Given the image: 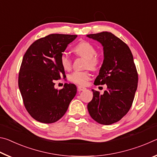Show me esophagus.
I'll use <instances>...</instances> for the list:
<instances>
[{
    "label": "esophagus",
    "mask_w": 157,
    "mask_h": 157,
    "mask_svg": "<svg viewBox=\"0 0 157 157\" xmlns=\"http://www.w3.org/2000/svg\"><path fill=\"white\" fill-rule=\"evenodd\" d=\"M78 91H84V90H86V88L82 86H78Z\"/></svg>",
    "instance_id": "obj_1"
}]
</instances>
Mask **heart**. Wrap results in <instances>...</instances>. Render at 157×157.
Segmentation results:
<instances>
[{"label":"heart","instance_id":"obj_1","mask_svg":"<svg viewBox=\"0 0 157 157\" xmlns=\"http://www.w3.org/2000/svg\"><path fill=\"white\" fill-rule=\"evenodd\" d=\"M74 52L79 57L86 59V68L95 69L99 65L100 59L95 55L97 53L96 49L89 42L82 41L79 43L74 48ZM59 62L64 70H70L72 66V60L66 52H63L61 55ZM90 78L91 74L89 71H75L68 77L69 81L79 85H84Z\"/></svg>","mask_w":157,"mask_h":157}]
</instances>
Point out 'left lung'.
<instances>
[{
  "label": "left lung",
  "instance_id": "obj_1",
  "mask_svg": "<svg viewBox=\"0 0 157 157\" xmlns=\"http://www.w3.org/2000/svg\"><path fill=\"white\" fill-rule=\"evenodd\" d=\"M102 45L104 60L94 84H107L102 95L93 89L87 108L97 123L108 125L121 120L131 108L138 86V73L128 46L108 32L86 35Z\"/></svg>",
  "mask_w": 157,
  "mask_h": 157
}]
</instances>
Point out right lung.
<instances>
[{"mask_svg":"<svg viewBox=\"0 0 157 157\" xmlns=\"http://www.w3.org/2000/svg\"><path fill=\"white\" fill-rule=\"evenodd\" d=\"M77 35L51 34L34 42L23 56L18 87L28 112L36 121L52 123L64 115L77 93L73 84L55 88L54 81L65 76L60 56Z\"/></svg>","mask_w":157,"mask_h":157,"instance_id":"obj_1","label":"right lung"}]
</instances>
